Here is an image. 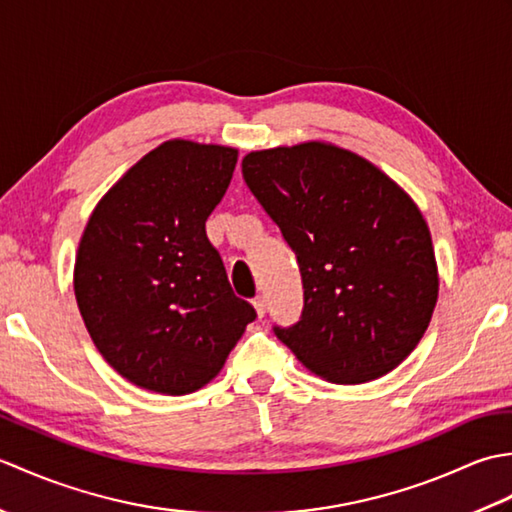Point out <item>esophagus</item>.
<instances>
[{
	"mask_svg": "<svg viewBox=\"0 0 512 512\" xmlns=\"http://www.w3.org/2000/svg\"><path fill=\"white\" fill-rule=\"evenodd\" d=\"M253 306H255L257 317L262 319L264 314H266V299H264V297H255V299H253Z\"/></svg>",
	"mask_w": 512,
	"mask_h": 512,
	"instance_id": "obj_1",
	"label": "esophagus"
}]
</instances>
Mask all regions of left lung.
Returning <instances> with one entry per match:
<instances>
[{"instance_id":"1","label":"left lung","mask_w":512,"mask_h":512,"mask_svg":"<svg viewBox=\"0 0 512 512\" xmlns=\"http://www.w3.org/2000/svg\"><path fill=\"white\" fill-rule=\"evenodd\" d=\"M242 173L295 250L301 321L275 328L312 374L376 380L416 350L438 301L429 226L405 189L321 140L250 151Z\"/></svg>"}]
</instances>
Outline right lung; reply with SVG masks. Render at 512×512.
<instances>
[{
  "label": "right lung",
  "mask_w": 512,
  "mask_h": 512,
  "mask_svg": "<svg viewBox=\"0 0 512 512\" xmlns=\"http://www.w3.org/2000/svg\"><path fill=\"white\" fill-rule=\"evenodd\" d=\"M235 165L233 147L167 140L125 171L85 226L74 297L96 350L136 387L198 391L257 317L233 295L204 228Z\"/></svg>",
  "instance_id": "right-lung-1"
}]
</instances>
